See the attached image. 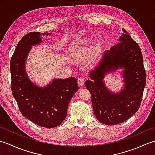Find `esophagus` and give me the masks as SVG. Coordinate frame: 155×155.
I'll list each match as a JSON object with an SVG mask.
<instances>
[{
	"label": "esophagus",
	"mask_w": 155,
	"mask_h": 155,
	"mask_svg": "<svg viewBox=\"0 0 155 155\" xmlns=\"http://www.w3.org/2000/svg\"><path fill=\"white\" fill-rule=\"evenodd\" d=\"M78 83L80 86H83L84 84V79L83 78H78Z\"/></svg>",
	"instance_id": "esophagus-1"
}]
</instances>
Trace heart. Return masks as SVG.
I'll return each instance as SVG.
<instances>
[{
  "mask_svg": "<svg viewBox=\"0 0 155 155\" xmlns=\"http://www.w3.org/2000/svg\"><path fill=\"white\" fill-rule=\"evenodd\" d=\"M92 41V39L90 37H84L82 38L81 39L79 40L78 42L74 43L70 49V51L72 53H76L78 51H80L81 49L84 48V47H87L88 45H90L91 42ZM96 46H100V43L97 41L96 43Z\"/></svg>",
  "mask_w": 155,
  "mask_h": 155,
  "instance_id": "b5f03b06",
  "label": "heart"
}]
</instances>
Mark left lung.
<instances>
[{"mask_svg":"<svg viewBox=\"0 0 155 155\" xmlns=\"http://www.w3.org/2000/svg\"><path fill=\"white\" fill-rule=\"evenodd\" d=\"M118 43L103 53L98 64L86 81L90 91L94 114L106 125H116L130 118L140 108L146 85L143 58L138 43L122 29ZM123 68L125 87L120 93H114L103 81L106 73Z\"/></svg>","mask_w":155,"mask_h":155,"instance_id":"1","label":"left lung"}]
</instances>
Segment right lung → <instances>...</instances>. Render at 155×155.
Returning a JSON list of instances; mask_svg holds the SVG:
<instances>
[{
	"mask_svg": "<svg viewBox=\"0 0 155 155\" xmlns=\"http://www.w3.org/2000/svg\"><path fill=\"white\" fill-rule=\"evenodd\" d=\"M29 33L18 42L10 63L11 89L24 117L42 127L54 128L64 121L71 97L78 90L77 79H54L46 86L31 81L25 71V62L32 46L42 41V35Z\"/></svg>",
	"mask_w": 155,
	"mask_h": 155,
	"instance_id": "add662e5",
	"label": "right lung"
}]
</instances>
